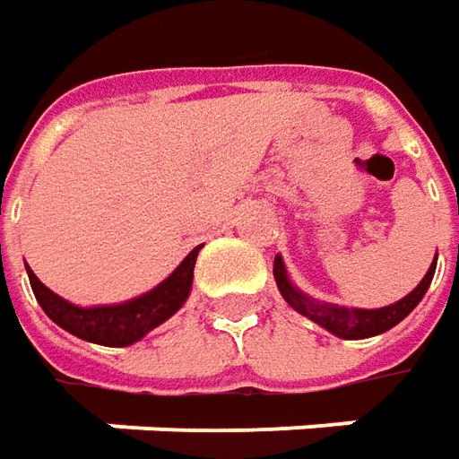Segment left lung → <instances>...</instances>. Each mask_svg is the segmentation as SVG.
I'll return each instance as SVG.
<instances>
[{"instance_id": "8db88e82", "label": "left lung", "mask_w": 459, "mask_h": 459, "mask_svg": "<svg viewBox=\"0 0 459 459\" xmlns=\"http://www.w3.org/2000/svg\"><path fill=\"white\" fill-rule=\"evenodd\" d=\"M434 268H437V257H434L429 271L421 278V283L416 286L414 291L409 293V296H403L396 304L383 308H347L340 307V304H326V301H319V299H311L304 291H299L289 281L286 265H283L281 255H275L273 275L281 296L299 314H304L311 322L325 326L326 332H332V334H337L342 340H365V337H376V334L388 332L391 326H396L401 319H406L414 311L416 304L424 299V293H427L429 283H432Z\"/></svg>"}]
</instances>
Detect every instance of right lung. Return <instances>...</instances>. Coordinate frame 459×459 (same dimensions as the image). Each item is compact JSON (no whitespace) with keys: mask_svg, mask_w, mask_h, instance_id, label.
I'll return each instance as SVG.
<instances>
[{"mask_svg":"<svg viewBox=\"0 0 459 459\" xmlns=\"http://www.w3.org/2000/svg\"><path fill=\"white\" fill-rule=\"evenodd\" d=\"M202 245L194 247L184 263L168 275L163 283H158L152 291L143 293L137 299H130L125 304L115 307H76L53 293L45 283L38 281V275L27 268L30 286L38 299L43 311L63 326L65 332L76 334L81 340L94 344H107V347H127V344L143 340L151 329L163 325L168 316H173L191 293V281H194V265Z\"/></svg>","mask_w":459,"mask_h":459,"instance_id":"obj_1","label":"right lung"}]
</instances>
